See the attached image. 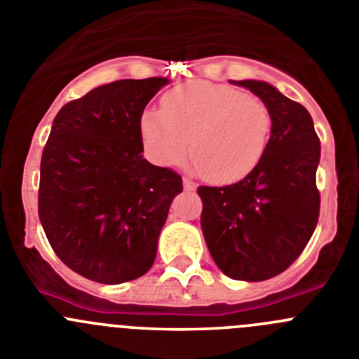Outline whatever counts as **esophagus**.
Instances as JSON below:
<instances>
[{"mask_svg": "<svg viewBox=\"0 0 359 359\" xmlns=\"http://www.w3.org/2000/svg\"><path fill=\"white\" fill-rule=\"evenodd\" d=\"M182 184H184V189H186V191H195L196 189V182H195V180H191L189 177H184Z\"/></svg>", "mask_w": 359, "mask_h": 359, "instance_id": "obj_1", "label": "esophagus"}]
</instances>
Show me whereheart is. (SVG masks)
<instances>
[{
    "label": "heart",
    "instance_id": "b5f03b06",
    "mask_svg": "<svg viewBox=\"0 0 359 359\" xmlns=\"http://www.w3.org/2000/svg\"><path fill=\"white\" fill-rule=\"evenodd\" d=\"M149 156L179 164L187 152L212 182H236L255 170L269 145L273 115L264 100L230 85L193 81L145 109L140 122Z\"/></svg>",
    "mask_w": 359,
    "mask_h": 359
}]
</instances>
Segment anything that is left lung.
I'll list each match as a JSON object with an SVG mask.
<instances>
[{
  "label": "left lung",
  "instance_id": "left-lung-1",
  "mask_svg": "<svg viewBox=\"0 0 359 359\" xmlns=\"http://www.w3.org/2000/svg\"><path fill=\"white\" fill-rule=\"evenodd\" d=\"M267 104L273 130L262 161L230 186H200V223L214 262L233 280L262 281L283 273L319 221L316 173L320 142L310 113L264 81H232Z\"/></svg>",
  "mask_w": 359,
  "mask_h": 359
}]
</instances>
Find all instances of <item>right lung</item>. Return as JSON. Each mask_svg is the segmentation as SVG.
Returning <instances> with one entry per match:
<instances>
[{"label":"right lung","mask_w":359,"mask_h":359,"mask_svg":"<svg viewBox=\"0 0 359 359\" xmlns=\"http://www.w3.org/2000/svg\"><path fill=\"white\" fill-rule=\"evenodd\" d=\"M164 78L120 79L58 111L40 161L39 217L58 259L116 285L152 267L182 177L143 159L140 122Z\"/></svg>","instance_id":"1"}]
</instances>
